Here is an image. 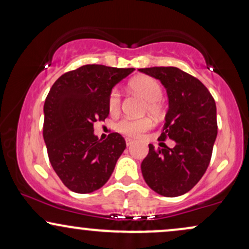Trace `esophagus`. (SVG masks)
Returning <instances> with one entry per match:
<instances>
[{"mask_svg": "<svg viewBox=\"0 0 249 249\" xmlns=\"http://www.w3.org/2000/svg\"><path fill=\"white\" fill-rule=\"evenodd\" d=\"M125 142H126L127 146H130L131 144H133V139H131V138H126V139H125Z\"/></svg>", "mask_w": 249, "mask_h": 249, "instance_id": "esophagus-1", "label": "esophagus"}]
</instances>
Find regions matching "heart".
<instances>
[{"instance_id":"b5f03b06","label":"heart","mask_w":249,"mask_h":249,"mask_svg":"<svg viewBox=\"0 0 249 249\" xmlns=\"http://www.w3.org/2000/svg\"><path fill=\"white\" fill-rule=\"evenodd\" d=\"M131 90L141 96L146 104V112L151 116L158 117L161 115L162 107L159 103L162 96L161 87L156 79L147 76H139L132 79L128 84ZM108 110L111 112H117L121 107V92L117 89H113L108 95ZM152 123L148 118L145 119H123L116 125L118 132L128 137H139L142 132L151 127Z\"/></svg>"}]
</instances>
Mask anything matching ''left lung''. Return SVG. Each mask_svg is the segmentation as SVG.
<instances>
[{"instance_id": "left-lung-1", "label": "left lung", "mask_w": 249, "mask_h": 249, "mask_svg": "<svg viewBox=\"0 0 249 249\" xmlns=\"http://www.w3.org/2000/svg\"><path fill=\"white\" fill-rule=\"evenodd\" d=\"M166 89L168 108L160 138L176 146L156 150L148 145L142 173L148 187L160 196H179L198 184L206 172L218 134L216 107L210 91L196 77L176 67L139 69Z\"/></svg>"}]
</instances>
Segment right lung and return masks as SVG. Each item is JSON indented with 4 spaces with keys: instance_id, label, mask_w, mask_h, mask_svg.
Wrapping results in <instances>:
<instances>
[{
    "instance_id": "right-lung-1",
    "label": "right lung",
    "mask_w": 249,
    "mask_h": 249,
    "mask_svg": "<svg viewBox=\"0 0 249 249\" xmlns=\"http://www.w3.org/2000/svg\"><path fill=\"white\" fill-rule=\"evenodd\" d=\"M133 70L83 65L59 77L48 93L43 138L51 166L72 192L91 193L104 186L126 147L117 132L98 139L93 123L108 116V95Z\"/></svg>"
}]
</instances>
